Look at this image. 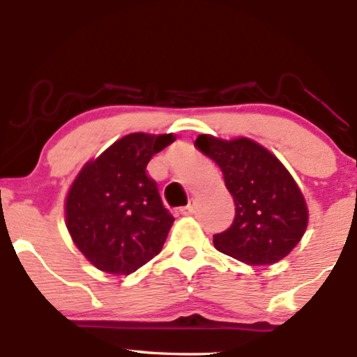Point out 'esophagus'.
<instances>
[{"mask_svg":"<svg viewBox=\"0 0 357 357\" xmlns=\"http://www.w3.org/2000/svg\"><path fill=\"white\" fill-rule=\"evenodd\" d=\"M179 213H181V215H192V213H195V206H192V203H190V204H186V206H183L181 210H179Z\"/></svg>","mask_w":357,"mask_h":357,"instance_id":"1","label":"esophagus"}]
</instances>
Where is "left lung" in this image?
<instances>
[{
    "mask_svg": "<svg viewBox=\"0 0 357 357\" xmlns=\"http://www.w3.org/2000/svg\"><path fill=\"white\" fill-rule=\"evenodd\" d=\"M195 147L220 166L236 206L231 227L213 235L215 247L248 265L289 255L304 235L309 213L284 165L247 137L223 141L202 134Z\"/></svg>",
    "mask_w": 357,
    "mask_h": 357,
    "instance_id": "left-lung-1",
    "label": "left lung"
}]
</instances>
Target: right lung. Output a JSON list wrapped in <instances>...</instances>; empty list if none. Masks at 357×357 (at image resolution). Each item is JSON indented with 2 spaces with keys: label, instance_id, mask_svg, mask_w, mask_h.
I'll return each mask as SVG.
<instances>
[{
  "label": "right lung",
  "instance_id": "add662e5",
  "mask_svg": "<svg viewBox=\"0 0 357 357\" xmlns=\"http://www.w3.org/2000/svg\"><path fill=\"white\" fill-rule=\"evenodd\" d=\"M173 141V134H129L87 162L73 181L65 203L67 228L102 272L127 275L161 252L174 218L146 167Z\"/></svg>",
  "mask_w": 357,
  "mask_h": 357
}]
</instances>
